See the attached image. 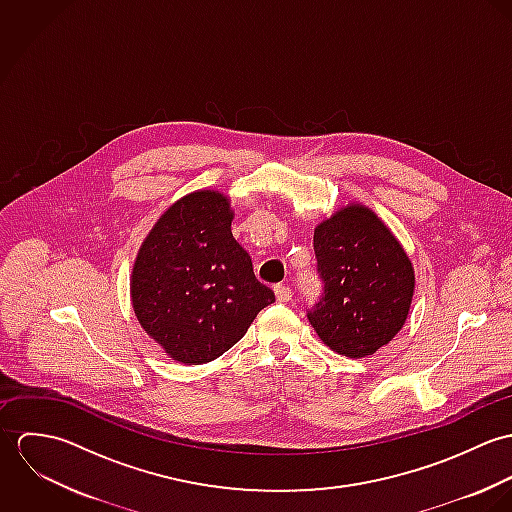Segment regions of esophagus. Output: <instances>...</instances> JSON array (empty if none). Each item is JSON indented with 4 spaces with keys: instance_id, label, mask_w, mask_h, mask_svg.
Masks as SVG:
<instances>
[{
    "instance_id": "1",
    "label": "esophagus",
    "mask_w": 512,
    "mask_h": 512,
    "mask_svg": "<svg viewBox=\"0 0 512 512\" xmlns=\"http://www.w3.org/2000/svg\"><path fill=\"white\" fill-rule=\"evenodd\" d=\"M274 292H276L278 301H282V303H288V301L293 297L292 288H290V286H286V284H278V286L274 288Z\"/></svg>"
}]
</instances>
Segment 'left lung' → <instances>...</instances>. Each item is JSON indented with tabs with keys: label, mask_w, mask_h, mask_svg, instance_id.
<instances>
[{
	"label": "left lung",
	"mask_w": 512,
	"mask_h": 512,
	"mask_svg": "<svg viewBox=\"0 0 512 512\" xmlns=\"http://www.w3.org/2000/svg\"><path fill=\"white\" fill-rule=\"evenodd\" d=\"M323 295L307 311L335 353L363 359L388 345L406 323L414 268L390 228L365 205L349 203L313 234Z\"/></svg>",
	"instance_id": "left-lung-1"
}]
</instances>
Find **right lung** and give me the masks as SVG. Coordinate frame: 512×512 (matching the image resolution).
I'll list each match as a JSON object with an SVG mask.
<instances>
[{
	"label": "right lung",
	"mask_w": 512,
	"mask_h": 512,
	"mask_svg": "<svg viewBox=\"0 0 512 512\" xmlns=\"http://www.w3.org/2000/svg\"><path fill=\"white\" fill-rule=\"evenodd\" d=\"M230 201L195 191L147 234L132 270V305L147 335L183 365L211 363L276 301L232 238Z\"/></svg>",
	"instance_id": "add662e5"
}]
</instances>
